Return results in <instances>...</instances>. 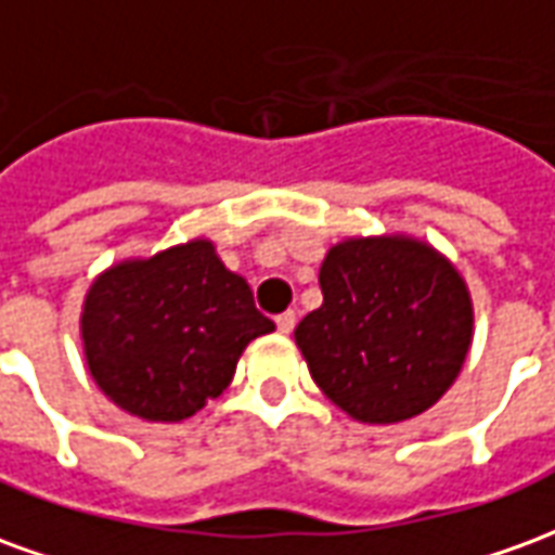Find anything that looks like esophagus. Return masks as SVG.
Segmentation results:
<instances>
[{
  "instance_id": "1",
  "label": "esophagus",
  "mask_w": 555,
  "mask_h": 555,
  "mask_svg": "<svg viewBox=\"0 0 555 555\" xmlns=\"http://www.w3.org/2000/svg\"><path fill=\"white\" fill-rule=\"evenodd\" d=\"M294 324H297V312H282L276 318V326H279V333H282V336H288L291 330H294Z\"/></svg>"
}]
</instances>
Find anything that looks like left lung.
<instances>
[{"mask_svg":"<svg viewBox=\"0 0 555 555\" xmlns=\"http://www.w3.org/2000/svg\"><path fill=\"white\" fill-rule=\"evenodd\" d=\"M324 302L294 330L309 374L362 425L434 408L464 369L476 312L466 279L422 237H345L321 264Z\"/></svg>","mask_w":555,"mask_h":555,"instance_id":"obj_1","label":"left lung"}]
</instances>
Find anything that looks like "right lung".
I'll return each instance as SVG.
<instances>
[{"label": "right lung", "mask_w": 555, "mask_h": 555, "mask_svg": "<svg viewBox=\"0 0 555 555\" xmlns=\"http://www.w3.org/2000/svg\"><path fill=\"white\" fill-rule=\"evenodd\" d=\"M273 330L207 237L115 261L79 312L91 380L142 422L195 416L231 384L246 345Z\"/></svg>", "instance_id": "1"}]
</instances>
